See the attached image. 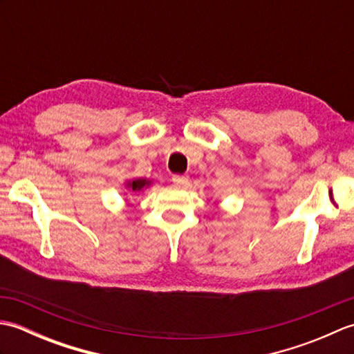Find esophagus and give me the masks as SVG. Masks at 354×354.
I'll use <instances>...</instances> for the list:
<instances>
[{"mask_svg":"<svg viewBox=\"0 0 354 354\" xmlns=\"http://www.w3.org/2000/svg\"><path fill=\"white\" fill-rule=\"evenodd\" d=\"M171 181H173V184L178 185V187H184L187 183H189V178L184 176V175H173Z\"/></svg>","mask_w":354,"mask_h":354,"instance_id":"34e87169","label":"esophagus"}]
</instances>
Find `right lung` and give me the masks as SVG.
Wrapping results in <instances>:
<instances>
[{"instance_id":"right-lung-1","label":"right lung","mask_w":354,"mask_h":354,"mask_svg":"<svg viewBox=\"0 0 354 354\" xmlns=\"http://www.w3.org/2000/svg\"><path fill=\"white\" fill-rule=\"evenodd\" d=\"M150 184H152L150 179L135 178V179H131V181H126V189L129 190L131 193H141L142 190L147 189Z\"/></svg>"}]
</instances>
